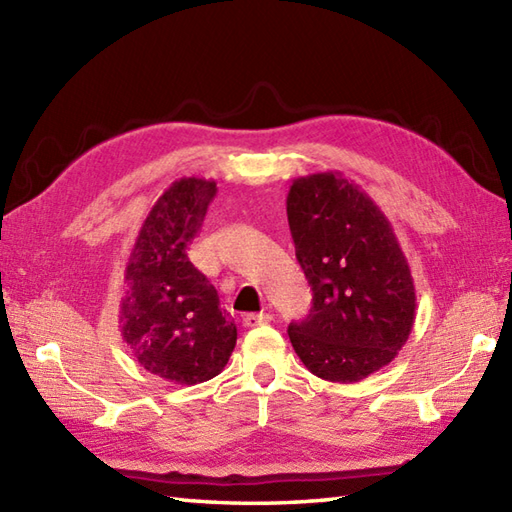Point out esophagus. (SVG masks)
Instances as JSON below:
<instances>
[{
    "instance_id": "obj_1",
    "label": "esophagus",
    "mask_w": 512,
    "mask_h": 512,
    "mask_svg": "<svg viewBox=\"0 0 512 512\" xmlns=\"http://www.w3.org/2000/svg\"><path fill=\"white\" fill-rule=\"evenodd\" d=\"M270 314L268 312H259V314H255V312H250V314H246L244 317V325L246 328H257V325H266V323H270Z\"/></svg>"
}]
</instances>
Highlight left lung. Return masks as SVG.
<instances>
[{
  "instance_id": "1",
  "label": "left lung",
  "mask_w": 512,
  "mask_h": 512,
  "mask_svg": "<svg viewBox=\"0 0 512 512\" xmlns=\"http://www.w3.org/2000/svg\"><path fill=\"white\" fill-rule=\"evenodd\" d=\"M295 253L312 288L288 336L301 363L330 383H358L394 361L416 321V288L385 213L339 171L292 180Z\"/></svg>"
}]
</instances>
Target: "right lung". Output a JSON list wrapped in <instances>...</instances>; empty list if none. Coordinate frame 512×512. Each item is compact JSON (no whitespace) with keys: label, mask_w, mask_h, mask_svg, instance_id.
<instances>
[{"label":"right lung","mask_w":512,"mask_h":512,"mask_svg":"<svg viewBox=\"0 0 512 512\" xmlns=\"http://www.w3.org/2000/svg\"><path fill=\"white\" fill-rule=\"evenodd\" d=\"M215 180L180 178L151 206L127 259L121 334L138 363L167 383L198 385L224 369L233 319L187 248L215 195Z\"/></svg>","instance_id":"right-lung-1"}]
</instances>
